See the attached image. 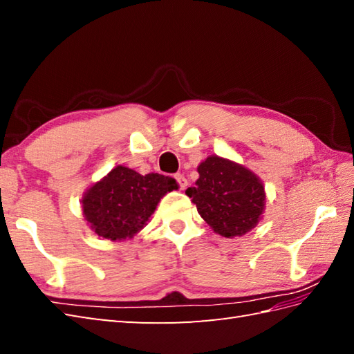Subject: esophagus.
<instances>
[{"mask_svg":"<svg viewBox=\"0 0 354 354\" xmlns=\"http://www.w3.org/2000/svg\"><path fill=\"white\" fill-rule=\"evenodd\" d=\"M175 179H176L178 185L181 187V190H184L185 187H187V179H185V176L181 175V173H178V175H175Z\"/></svg>","mask_w":354,"mask_h":354,"instance_id":"esophagus-1","label":"esophagus"}]
</instances>
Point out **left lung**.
Returning <instances> with one entry per match:
<instances>
[{"label": "left lung", "instance_id": "8db88e82", "mask_svg": "<svg viewBox=\"0 0 354 354\" xmlns=\"http://www.w3.org/2000/svg\"><path fill=\"white\" fill-rule=\"evenodd\" d=\"M198 173L199 179L185 194L214 232L232 239L257 227L265 212L266 193L255 173L217 155L202 161Z\"/></svg>", "mask_w": 354, "mask_h": 354}]
</instances>
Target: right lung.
<instances>
[{"label":"right lung","mask_w":354,"mask_h":354,"mask_svg":"<svg viewBox=\"0 0 354 354\" xmlns=\"http://www.w3.org/2000/svg\"><path fill=\"white\" fill-rule=\"evenodd\" d=\"M173 178L149 173L140 175L117 165L106 176L89 187L82 198V208L89 227L103 239H132L146 227L158 202L165 193L176 190Z\"/></svg>","instance_id":"right-lung-1"}]
</instances>
